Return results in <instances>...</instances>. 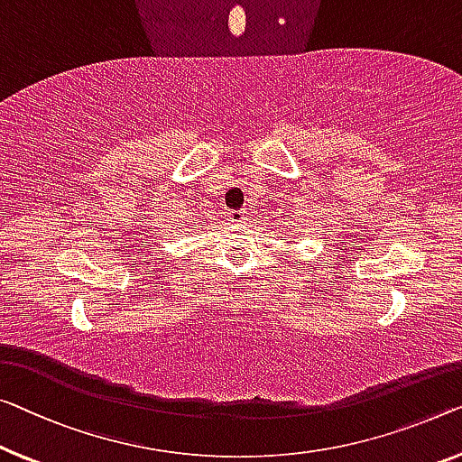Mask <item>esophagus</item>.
I'll return each mask as SVG.
<instances>
[{
    "label": "esophagus",
    "instance_id": "34e87169",
    "mask_svg": "<svg viewBox=\"0 0 462 462\" xmlns=\"http://www.w3.org/2000/svg\"><path fill=\"white\" fill-rule=\"evenodd\" d=\"M246 219H249V216H246V211H230L228 213V222L230 224H243V222H246Z\"/></svg>",
    "mask_w": 462,
    "mask_h": 462
}]
</instances>
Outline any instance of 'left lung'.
Instances as JSON below:
<instances>
[{
  "label": "left lung",
  "instance_id": "8db88e82",
  "mask_svg": "<svg viewBox=\"0 0 462 462\" xmlns=\"http://www.w3.org/2000/svg\"><path fill=\"white\" fill-rule=\"evenodd\" d=\"M291 243H292V240H291Z\"/></svg>",
  "mask_w": 462,
  "mask_h": 462
}]
</instances>
